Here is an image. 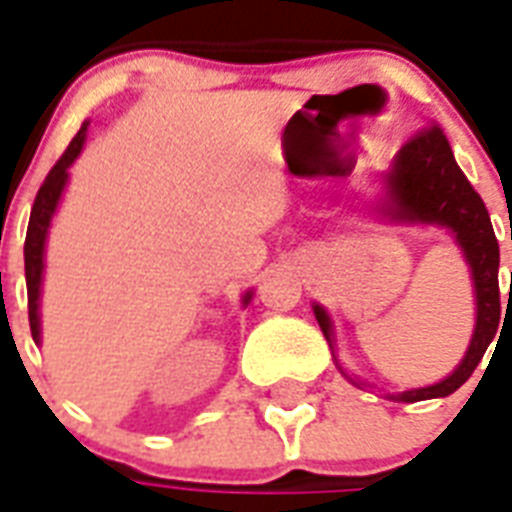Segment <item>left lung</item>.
I'll use <instances>...</instances> for the list:
<instances>
[{
	"label": "left lung",
	"instance_id": "obj_1",
	"mask_svg": "<svg viewBox=\"0 0 512 512\" xmlns=\"http://www.w3.org/2000/svg\"><path fill=\"white\" fill-rule=\"evenodd\" d=\"M380 195L374 198L372 208L380 214L382 222L407 227H442L448 230L456 246L464 255L472 279V293H475V328L472 339L458 366L445 380L426 385V388H412V391L388 393L391 401H423L442 399L458 391L464 382L478 369L483 352L488 350L491 339L497 336L499 328V244L491 227L486 203L472 189L467 176L456 165V157L450 151V143L437 121L418 132L415 138L407 140L391 168L380 176ZM512 238V230H510ZM512 293V287H510ZM314 317L320 323V331L331 344L333 361H336V342H333L331 314L325 306L312 304ZM339 366V361H336ZM339 372L358 388H366L369 382L350 377L339 366Z\"/></svg>",
	"mask_w": 512,
	"mask_h": 512
}]
</instances>
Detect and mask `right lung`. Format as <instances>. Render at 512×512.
<instances>
[{
  "instance_id": "1",
  "label": "right lung",
  "mask_w": 512,
  "mask_h": 512,
  "mask_svg": "<svg viewBox=\"0 0 512 512\" xmlns=\"http://www.w3.org/2000/svg\"><path fill=\"white\" fill-rule=\"evenodd\" d=\"M86 130L89 121H83L70 146L62 154V160L56 162L51 173L45 176L43 187L37 192L32 206V217H29V230H26L24 244V268H26V293H29V328H32L34 344L43 342V328H40V295H43V271H45V241H48V227L54 222V214L59 203H62L64 187L70 181V165L81 157L83 143H86ZM255 290H246L241 295V306H249Z\"/></svg>"
}]
</instances>
